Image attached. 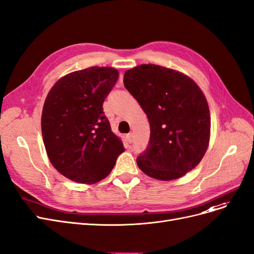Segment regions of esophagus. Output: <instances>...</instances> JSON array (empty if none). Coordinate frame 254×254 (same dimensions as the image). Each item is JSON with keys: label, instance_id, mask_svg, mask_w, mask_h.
Masks as SVG:
<instances>
[{"label": "esophagus", "instance_id": "esophagus-1", "mask_svg": "<svg viewBox=\"0 0 254 254\" xmlns=\"http://www.w3.org/2000/svg\"><path fill=\"white\" fill-rule=\"evenodd\" d=\"M126 139H127V142H128L129 144L132 143V142H133V137H132V134H131V133L127 134V135H126Z\"/></svg>", "mask_w": 254, "mask_h": 254}]
</instances>
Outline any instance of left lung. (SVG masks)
<instances>
[{"label":"left lung","mask_w":254,"mask_h":254,"mask_svg":"<svg viewBox=\"0 0 254 254\" xmlns=\"http://www.w3.org/2000/svg\"><path fill=\"white\" fill-rule=\"evenodd\" d=\"M124 86L150 125L138 168L160 181L177 180L195 168L210 139V111L197 84L178 70L143 64L125 72Z\"/></svg>","instance_id":"1"}]
</instances>
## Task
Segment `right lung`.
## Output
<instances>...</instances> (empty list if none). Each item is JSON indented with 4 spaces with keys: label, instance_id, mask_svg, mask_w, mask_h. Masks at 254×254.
Masks as SVG:
<instances>
[{
    "label": "right lung",
    "instance_id": "right-lung-1",
    "mask_svg": "<svg viewBox=\"0 0 254 254\" xmlns=\"http://www.w3.org/2000/svg\"><path fill=\"white\" fill-rule=\"evenodd\" d=\"M118 77L119 71L111 67L70 72L52 86L44 103L41 126L48 159L75 183L102 181L125 151L103 111Z\"/></svg>",
    "mask_w": 254,
    "mask_h": 254
}]
</instances>
